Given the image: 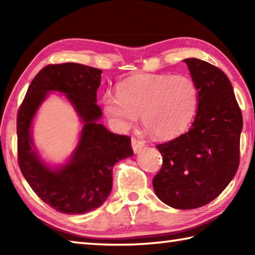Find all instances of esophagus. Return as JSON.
Instances as JSON below:
<instances>
[{
  "mask_svg": "<svg viewBox=\"0 0 255 255\" xmlns=\"http://www.w3.org/2000/svg\"><path fill=\"white\" fill-rule=\"evenodd\" d=\"M145 146V141L141 139H137V138H132L131 139V147L135 154H138L140 152L143 147Z\"/></svg>",
  "mask_w": 255,
  "mask_h": 255,
  "instance_id": "34e87169",
  "label": "esophagus"
}]
</instances>
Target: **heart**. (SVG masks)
Returning <instances> with one entry per match:
<instances>
[{
	"label": "heart",
	"instance_id": "obj_1",
	"mask_svg": "<svg viewBox=\"0 0 255 255\" xmlns=\"http://www.w3.org/2000/svg\"><path fill=\"white\" fill-rule=\"evenodd\" d=\"M117 96L106 93L102 110L119 130H127L139 115L144 126L159 139L182 133L195 118L198 88L184 74L132 76L117 85Z\"/></svg>",
	"mask_w": 255,
	"mask_h": 255
}]
</instances>
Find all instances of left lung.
I'll list each match as a JSON object with an SVG mask.
<instances>
[{"label":"left lung","mask_w":255,"mask_h":255,"mask_svg":"<svg viewBox=\"0 0 255 255\" xmlns=\"http://www.w3.org/2000/svg\"><path fill=\"white\" fill-rule=\"evenodd\" d=\"M198 88L191 128L156 146L163 156L155 195L176 209H195L217 198L236 174L243 118L225 73L198 58L183 59Z\"/></svg>","instance_id":"obj_1"}]
</instances>
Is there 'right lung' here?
<instances>
[{
  "mask_svg": "<svg viewBox=\"0 0 255 255\" xmlns=\"http://www.w3.org/2000/svg\"><path fill=\"white\" fill-rule=\"evenodd\" d=\"M102 71L75 63L48 65L34 76L16 119L20 170L40 199L59 213L85 214L100 207L112 189V169L132 156L130 138L100 124L97 90ZM50 92L64 94L82 123L75 150L63 164H50L34 145L32 127Z\"/></svg>",
  "mask_w": 255,
  "mask_h": 255,
  "instance_id": "obj_1",
  "label": "right lung"
}]
</instances>
